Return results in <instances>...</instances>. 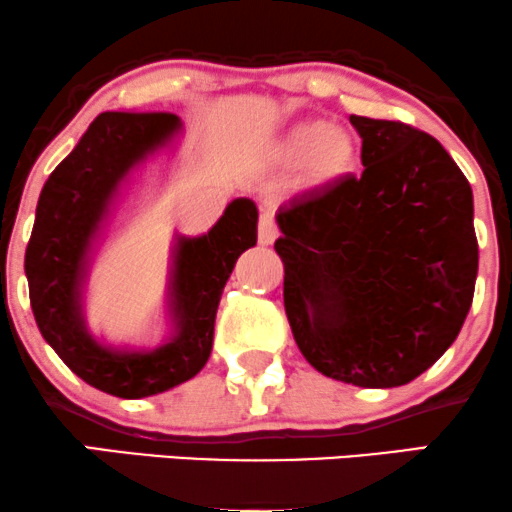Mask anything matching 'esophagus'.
I'll return each mask as SVG.
<instances>
[{
  "instance_id": "esophagus-1",
  "label": "esophagus",
  "mask_w": 512,
  "mask_h": 512,
  "mask_svg": "<svg viewBox=\"0 0 512 512\" xmlns=\"http://www.w3.org/2000/svg\"><path fill=\"white\" fill-rule=\"evenodd\" d=\"M276 236H279V228H276L274 219L269 214L260 216V228H257V238H260V245H272Z\"/></svg>"
}]
</instances>
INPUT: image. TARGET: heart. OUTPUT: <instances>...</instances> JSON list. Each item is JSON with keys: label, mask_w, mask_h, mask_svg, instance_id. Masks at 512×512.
<instances>
[{"label": "heart", "mask_w": 512, "mask_h": 512, "mask_svg": "<svg viewBox=\"0 0 512 512\" xmlns=\"http://www.w3.org/2000/svg\"><path fill=\"white\" fill-rule=\"evenodd\" d=\"M274 166L296 168V185L305 195H325L361 170V142L349 127L325 120L293 122L269 149Z\"/></svg>", "instance_id": "heart-1"}]
</instances>
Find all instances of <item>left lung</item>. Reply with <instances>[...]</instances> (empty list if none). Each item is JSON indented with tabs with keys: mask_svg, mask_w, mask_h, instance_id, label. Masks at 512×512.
Returning <instances> with one entry per match:
<instances>
[{
	"mask_svg": "<svg viewBox=\"0 0 512 512\" xmlns=\"http://www.w3.org/2000/svg\"><path fill=\"white\" fill-rule=\"evenodd\" d=\"M363 173L276 211L284 308L315 370L358 387L419 378L472 308V187L438 139L351 115Z\"/></svg>",
	"mask_w": 512,
	"mask_h": 512,
	"instance_id": "1",
	"label": "left lung"
}]
</instances>
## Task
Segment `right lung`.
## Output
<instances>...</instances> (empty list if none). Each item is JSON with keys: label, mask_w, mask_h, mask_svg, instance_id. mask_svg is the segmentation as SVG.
Masks as SVG:
<instances>
[{"label": "right lung", "mask_w": 512, "mask_h": 512, "mask_svg": "<svg viewBox=\"0 0 512 512\" xmlns=\"http://www.w3.org/2000/svg\"><path fill=\"white\" fill-rule=\"evenodd\" d=\"M182 132L170 113H101L52 170L35 207L26 279L38 330L84 383L122 399L161 395L204 368L223 286L257 243V204L233 199L202 236L175 233L161 342L113 344L88 327V274L115 211L151 161L175 154Z\"/></svg>", "instance_id": "add662e5"}]
</instances>
